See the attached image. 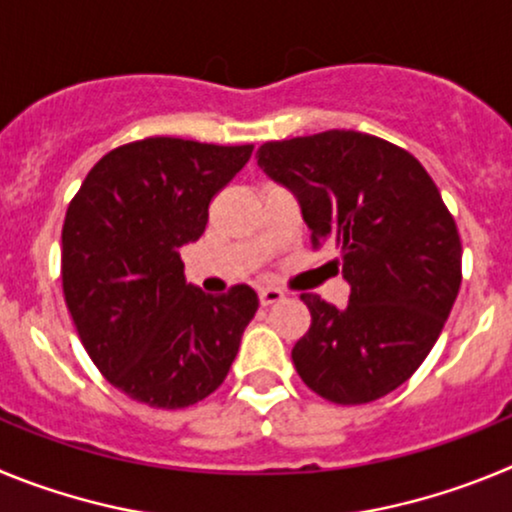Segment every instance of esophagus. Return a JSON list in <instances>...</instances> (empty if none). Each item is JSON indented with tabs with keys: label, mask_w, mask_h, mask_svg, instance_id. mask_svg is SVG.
I'll return each instance as SVG.
<instances>
[{
	"label": "esophagus",
	"mask_w": 512,
	"mask_h": 512,
	"mask_svg": "<svg viewBox=\"0 0 512 512\" xmlns=\"http://www.w3.org/2000/svg\"><path fill=\"white\" fill-rule=\"evenodd\" d=\"M282 297H284V292H282V289H277V287H261L259 289V302L264 307L274 305V302H279Z\"/></svg>",
	"instance_id": "34e87169"
}]
</instances>
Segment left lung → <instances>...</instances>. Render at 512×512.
Segmentation results:
<instances>
[{
    "label": "left lung",
    "instance_id": "obj_1",
    "mask_svg": "<svg viewBox=\"0 0 512 512\" xmlns=\"http://www.w3.org/2000/svg\"><path fill=\"white\" fill-rule=\"evenodd\" d=\"M256 158L297 197L312 246L341 251L351 284L343 310L302 295L312 323L292 348L297 374L338 405L397 390L459 295V230L438 187L405 148L356 130L271 140Z\"/></svg>",
    "mask_w": 512,
    "mask_h": 512
}]
</instances>
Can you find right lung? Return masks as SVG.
Instances as JSON below:
<instances>
[{
    "label": "right lung",
    "instance_id": "add662e5",
    "mask_svg": "<svg viewBox=\"0 0 512 512\" xmlns=\"http://www.w3.org/2000/svg\"><path fill=\"white\" fill-rule=\"evenodd\" d=\"M253 146L146 138L102 156L66 210L63 297L94 366L151 408L179 410L223 384L259 310L248 284L205 295L179 248L205 233L210 202Z\"/></svg>",
    "mask_w": 512,
    "mask_h": 512
}]
</instances>
